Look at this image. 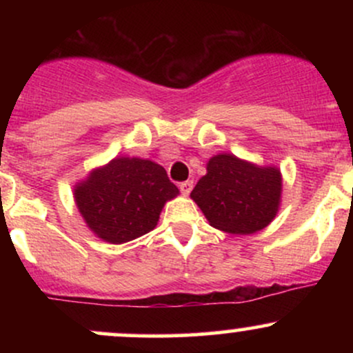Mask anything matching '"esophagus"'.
Here are the masks:
<instances>
[{
  "label": "esophagus",
  "mask_w": 353,
  "mask_h": 353,
  "mask_svg": "<svg viewBox=\"0 0 353 353\" xmlns=\"http://www.w3.org/2000/svg\"><path fill=\"white\" fill-rule=\"evenodd\" d=\"M192 188H194V182L192 181H185V182H181V184H179L181 192L184 194V196H189V192H190V190H192Z\"/></svg>",
  "instance_id": "esophagus-1"
}]
</instances>
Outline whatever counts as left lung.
<instances>
[{
	"label": "left lung",
	"mask_w": 353,
	"mask_h": 353,
	"mask_svg": "<svg viewBox=\"0 0 353 353\" xmlns=\"http://www.w3.org/2000/svg\"><path fill=\"white\" fill-rule=\"evenodd\" d=\"M282 176L234 154H217L190 197L212 228L229 234H254L272 222L281 205Z\"/></svg>",
	"instance_id": "obj_1"
}]
</instances>
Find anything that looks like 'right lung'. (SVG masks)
I'll return each mask as SVG.
<instances>
[{
    "mask_svg": "<svg viewBox=\"0 0 353 353\" xmlns=\"http://www.w3.org/2000/svg\"><path fill=\"white\" fill-rule=\"evenodd\" d=\"M179 189L163 165L139 157H116L74 185V201L88 228L111 244H124L157 225Z\"/></svg>",
    "mask_w": 353,
    "mask_h": 353,
    "instance_id": "add662e5",
    "label": "right lung"
}]
</instances>
